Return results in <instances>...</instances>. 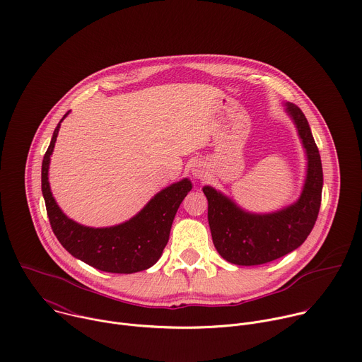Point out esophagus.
<instances>
[{"label":"esophagus","instance_id":"1","mask_svg":"<svg viewBox=\"0 0 362 362\" xmlns=\"http://www.w3.org/2000/svg\"><path fill=\"white\" fill-rule=\"evenodd\" d=\"M192 175H193L194 177H202V170L197 169V168H193V169H192Z\"/></svg>","mask_w":362,"mask_h":362}]
</instances>
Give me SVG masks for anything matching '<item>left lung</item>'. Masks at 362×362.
Returning <instances> with one entry per match:
<instances>
[{"instance_id":"left-lung-1","label":"left lung","mask_w":362,"mask_h":362,"mask_svg":"<svg viewBox=\"0 0 362 362\" xmlns=\"http://www.w3.org/2000/svg\"><path fill=\"white\" fill-rule=\"evenodd\" d=\"M284 105L306 156L299 197L279 211L255 214L215 187L203 186L214 245L225 261L235 265H262L288 255L305 242L318 218L324 186L320 151L302 110L288 101Z\"/></svg>"}]
</instances>
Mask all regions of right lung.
Returning <instances> with one entry per match:
<instances>
[{"instance_id": "add662e5", "label": "right lung", "mask_w": 362, "mask_h": 362, "mask_svg": "<svg viewBox=\"0 0 362 362\" xmlns=\"http://www.w3.org/2000/svg\"><path fill=\"white\" fill-rule=\"evenodd\" d=\"M69 113L57 124L41 166V190L51 229L69 253L103 272L134 274L151 268L160 259L168 245L173 219L180 203L192 190V182L185 177L162 189L139 214L123 223L107 228L77 223L60 209L48 182L49 158L62 122Z\"/></svg>"}]
</instances>
